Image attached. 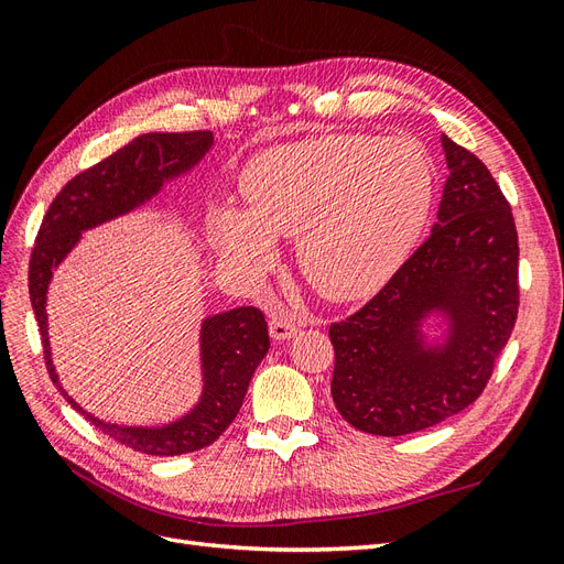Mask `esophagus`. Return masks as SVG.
Returning <instances> with one entry per match:
<instances>
[{
	"label": "esophagus",
	"instance_id": "34e87169",
	"mask_svg": "<svg viewBox=\"0 0 564 564\" xmlns=\"http://www.w3.org/2000/svg\"><path fill=\"white\" fill-rule=\"evenodd\" d=\"M299 327H301V324L296 322L294 315L278 313L275 317L270 319V336L275 338V340H289V338L296 336Z\"/></svg>",
	"mask_w": 564,
	"mask_h": 564
}]
</instances>
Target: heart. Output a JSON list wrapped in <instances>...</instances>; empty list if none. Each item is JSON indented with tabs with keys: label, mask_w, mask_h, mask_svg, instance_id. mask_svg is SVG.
Here are the masks:
<instances>
[{
	"label": "heart",
	"mask_w": 564,
	"mask_h": 564,
	"mask_svg": "<svg viewBox=\"0 0 564 564\" xmlns=\"http://www.w3.org/2000/svg\"><path fill=\"white\" fill-rule=\"evenodd\" d=\"M429 152L409 139L324 133L270 148L242 174L247 209L220 204L207 228L224 259L263 272L275 237H299V263L322 296L381 289L414 249L433 204Z\"/></svg>",
	"instance_id": "1"
}]
</instances>
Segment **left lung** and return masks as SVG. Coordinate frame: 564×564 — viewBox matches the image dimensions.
Returning a JSON list of instances; mask_svg holds the SVG:
<instances>
[{
  "mask_svg": "<svg viewBox=\"0 0 564 564\" xmlns=\"http://www.w3.org/2000/svg\"><path fill=\"white\" fill-rule=\"evenodd\" d=\"M437 224L362 311L329 327L332 398L357 431L398 437L464 412L518 317V232L489 169L442 133Z\"/></svg>",
  "mask_w": 564,
  "mask_h": 564,
  "instance_id": "1",
  "label": "left lung"
}]
</instances>
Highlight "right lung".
I'll return each mask as SVG.
<instances>
[{
    "instance_id": "right-lung-1",
    "label": "right lung",
    "mask_w": 564,
    "mask_h": 564,
    "mask_svg": "<svg viewBox=\"0 0 564 564\" xmlns=\"http://www.w3.org/2000/svg\"><path fill=\"white\" fill-rule=\"evenodd\" d=\"M214 145L212 131L143 133L104 162L77 174L51 202L30 256V301L35 311L48 377L73 409L122 445L150 456H178L209 447L245 402L249 381L270 348L268 324L259 308L242 305L202 319L199 373L202 392L191 412L162 425H119L89 414L61 386L51 360L46 296L54 270L67 259L82 232L98 228L155 199L204 160Z\"/></svg>"
}]
</instances>
